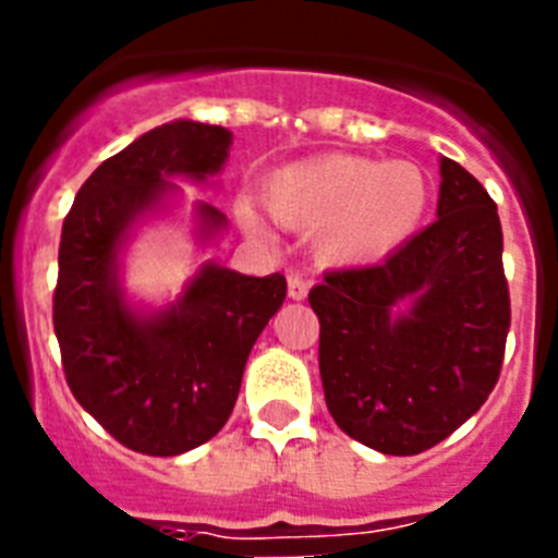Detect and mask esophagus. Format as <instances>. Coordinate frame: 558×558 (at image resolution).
<instances>
[{"label": "esophagus", "instance_id": "1", "mask_svg": "<svg viewBox=\"0 0 558 558\" xmlns=\"http://www.w3.org/2000/svg\"><path fill=\"white\" fill-rule=\"evenodd\" d=\"M310 293V282L302 274H288V295L293 302H302Z\"/></svg>", "mask_w": 558, "mask_h": 558}]
</instances>
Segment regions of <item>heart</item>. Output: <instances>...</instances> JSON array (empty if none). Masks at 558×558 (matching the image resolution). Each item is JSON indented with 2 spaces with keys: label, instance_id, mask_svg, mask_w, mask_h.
Returning <instances> with one entry per match:
<instances>
[{
  "label": "heart",
  "instance_id": "b5f03b06",
  "mask_svg": "<svg viewBox=\"0 0 558 558\" xmlns=\"http://www.w3.org/2000/svg\"><path fill=\"white\" fill-rule=\"evenodd\" d=\"M265 206L290 229H318V251L329 263H374L422 226L430 179L416 161L327 153L276 170ZM240 220L259 231L251 209H240Z\"/></svg>",
  "mask_w": 558,
  "mask_h": 558
}]
</instances>
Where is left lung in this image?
Returning a JSON list of instances; mask_svg holds the SVG:
<instances>
[{
  "mask_svg": "<svg viewBox=\"0 0 558 558\" xmlns=\"http://www.w3.org/2000/svg\"><path fill=\"white\" fill-rule=\"evenodd\" d=\"M438 220L383 265L310 290L335 425L386 456H416L466 422L500 377L511 324L497 206L441 159Z\"/></svg>",
  "mask_w": 558,
  "mask_h": 558,
  "instance_id": "8db88e82",
  "label": "left lung"
}]
</instances>
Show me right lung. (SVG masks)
<instances>
[{
    "mask_svg": "<svg viewBox=\"0 0 558 558\" xmlns=\"http://www.w3.org/2000/svg\"><path fill=\"white\" fill-rule=\"evenodd\" d=\"M231 133L175 120L102 161L77 192L58 248L52 324L75 399L128 450L181 456L218 436L243 383L245 360L282 307V274L245 276L204 263L175 304L140 313L120 288V251L147 211L179 186L206 181L229 159ZM201 240L226 215L195 206Z\"/></svg>",
    "mask_w": 558,
    "mask_h": 558,
    "instance_id": "obj_1",
    "label": "right lung"
}]
</instances>
